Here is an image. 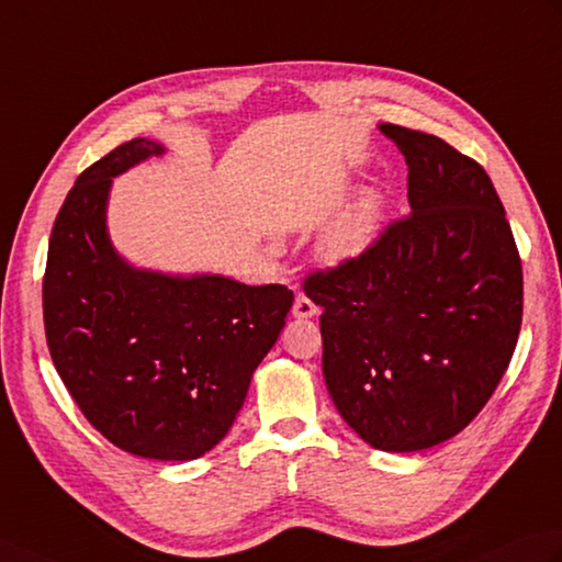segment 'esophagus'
Masks as SVG:
<instances>
[{
    "label": "esophagus",
    "mask_w": 562,
    "mask_h": 562,
    "mask_svg": "<svg viewBox=\"0 0 562 562\" xmlns=\"http://www.w3.org/2000/svg\"><path fill=\"white\" fill-rule=\"evenodd\" d=\"M318 313V306L311 302L306 294H296L294 306H292V316L294 318H313Z\"/></svg>",
    "instance_id": "1"
}]
</instances>
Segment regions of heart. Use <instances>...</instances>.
Returning a JSON list of instances; mask_svg holds the SVG:
<instances>
[{"instance_id":"b5f03b06","label":"heart","mask_w":562,"mask_h":562,"mask_svg":"<svg viewBox=\"0 0 562 562\" xmlns=\"http://www.w3.org/2000/svg\"><path fill=\"white\" fill-rule=\"evenodd\" d=\"M381 222H383V201L381 195L369 191L363 193L361 199L351 205V211L337 222V225L328 232L325 237L323 251L333 260H342L359 256L361 251H367L373 244V239L381 232Z\"/></svg>"}]
</instances>
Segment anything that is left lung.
<instances>
[{
  "label": "left lung",
  "mask_w": 562,
  "mask_h": 562,
  "mask_svg": "<svg viewBox=\"0 0 562 562\" xmlns=\"http://www.w3.org/2000/svg\"><path fill=\"white\" fill-rule=\"evenodd\" d=\"M412 213L367 251L304 278L342 419L387 452L434 448L476 419L521 328V260L486 169L438 136L383 124Z\"/></svg>",
  "instance_id": "obj_1"
}]
</instances>
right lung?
<instances>
[{"mask_svg": "<svg viewBox=\"0 0 562 562\" xmlns=\"http://www.w3.org/2000/svg\"><path fill=\"white\" fill-rule=\"evenodd\" d=\"M132 138L78 175L47 249L43 318L69 395L112 446L187 462L227 436L294 294L128 268L104 232L112 177L160 155Z\"/></svg>", "mask_w": 562, "mask_h": 562, "instance_id": "add662e5", "label": "right lung"}]
</instances>
